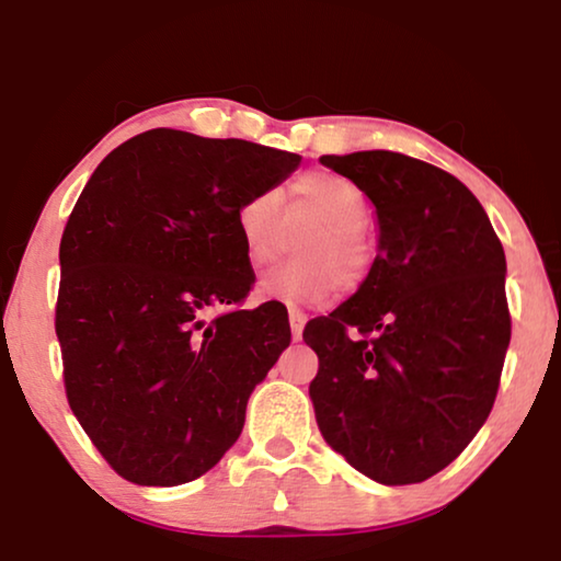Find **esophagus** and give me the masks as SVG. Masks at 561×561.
Masks as SVG:
<instances>
[{"label":"esophagus","instance_id":"1","mask_svg":"<svg viewBox=\"0 0 561 561\" xmlns=\"http://www.w3.org/2000/svg\"><path fill=\"white\" fill-rule=\"evenodd\" d=\"M288 319H290V334H294V340L298 342L301 340L304 327H306V313L298 309H288Z\"/></svg>","mask_w":561,"mask_h":561}]
</instances>
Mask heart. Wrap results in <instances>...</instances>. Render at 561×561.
I'll use <instances>...</instances> for the list:
<instances>
[{
	"label": "heart",
	"instance_id": "obj_1",
	"mask_svg": "<svg viewBox=\"0 0 561 561\" xmlns=\"http://www.w3.org/2000/svg\"><path fill=\"white\" fill-rule=\"evenodd\" d=\"M298 209L321 221L319 232L306 237L301 263H286L257 280V294L273 301H327L347 283L363 280L370 265L365 240L367 202L355 183L332 173L306 175L294 186ZM237 234L252 263L273 257L280 237V198L275 191H257L242 198L234 211Z\"/></svg>",
	"mask_w": 561,
	"mask_h": 561
}]
</instances>
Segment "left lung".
<instances>
[{"mask_svg":"<svg viewBox=\"0 0 561 561\" xmlns=\"http://www.w3.org/2000/svg\"><path fill=\"white\" fill-rule=\"evenodd\" d=\"M375 206L370 273L304 342L309 396L329 447L380 485L455 462L495 403L511 313L505 252L470 188L390 150L321 156Z\"/></svg>","mask_w":561,"mask_h":561,"instance_id":"left-lung-1","label":"left lung"}]
</instances>
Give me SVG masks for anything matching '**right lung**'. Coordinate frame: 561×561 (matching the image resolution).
Listing matches in <instances>:
<instances>
[{"mask_svg":"<svg viewBox=\"0 0 561 561\" xmlns=\"http://www.w3.org/2000/svg\"><path fill=\"white\" fill-rule=\"evenodd\" d=\"M298 165L296 152L160 127L122 142L83 186L58 255L66 396L135 485L209 472L290 344L278 301L209 311L240 304L255 283L237 206Z\"/></svg>","mask_w":561,"mask_h":561,"instance_id":"obj_1","label":"right lung"}]
</instances>
